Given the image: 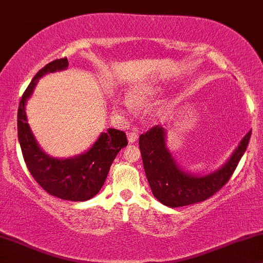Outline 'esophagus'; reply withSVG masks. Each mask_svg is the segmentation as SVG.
<instances>
[{
  "instance_id": "1",
  "label": "esophagus",
  "mask_w": 263,
  "mask_h": 263,
  "mask_svg": "<svg viewBox=\"0 0 263 263\" xmlns=\"http://www.w3.org/2000/svg\"><path fill=\"white\" fill-rule=\"evenodd\" d=\"M138 138H139V135L135 132H129L128 133V141L130 142V144H134V142H137Z\"/></svg>"
}]
</instances>
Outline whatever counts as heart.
Wrapping results in <instances>:
<instances>
[{"label":"heart","mask_w":263,"mask_h":263,"mask_svg":"<svg viewBox=\"0 0 263 263\" xmlns=\"http://www.w3.org/2000/svg\"><path fill=\"white\" fill-rule=\"evenodd\" d=\"M160 91L157 86L148 85V84H145V85H137L133 86L130 90L128 91V99H122L119 100L118 106L119 108H124L126 111L133 107V103L134 105H145L147 103L152 97H155Z\"/></svg>","instance_id":"1"}]
</instances>
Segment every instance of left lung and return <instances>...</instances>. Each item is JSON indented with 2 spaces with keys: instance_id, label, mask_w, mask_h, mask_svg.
Returning a JSON list of instances; mask_svg holds the SVG:
<instances>
[{
  "instance_id": "left-lung-1",
  "label": "left lung",
  "mask_w": 263,
  "mask_h": 263,
  "mask_svg": "<svg viewBox=\"0 0 263 263\" xmlns=\"http://www.w3.org/2000/svg\"><path fill=\"white\" fill-rule=\"evenodd\" d=\"M251 130L242 138L229 160L206 176H196L178 166L166 144V132L160 125L139 138L145 174L152 194L168 207H180L205 201L231 179L250 141Z\"/></svg>"
}]
</instances>
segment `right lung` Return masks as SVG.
Returning <instances> with one entry per match:
<instances>
[{"label":"right lung","mask_w":263,"mask_h":263,"mask_svg":"<svg viewBox=\"0 0 263 263\" xmlns=\"http://www.w3.org/2000/svg\"><path fill=\"white\" fill-rule=\"evenodd\" d=\"M68 67L66 57L46 64L35 74L23 93L18 108V139L29 172L50 195L68 201H86L101 190L117 154L128 145L124 132L109 128L101 133L86 152L70 158H54L44 152L32 135L27 121L25 103L37 80L47 73Z\"/></svg>","instance_id":"1"}]
</instances>
